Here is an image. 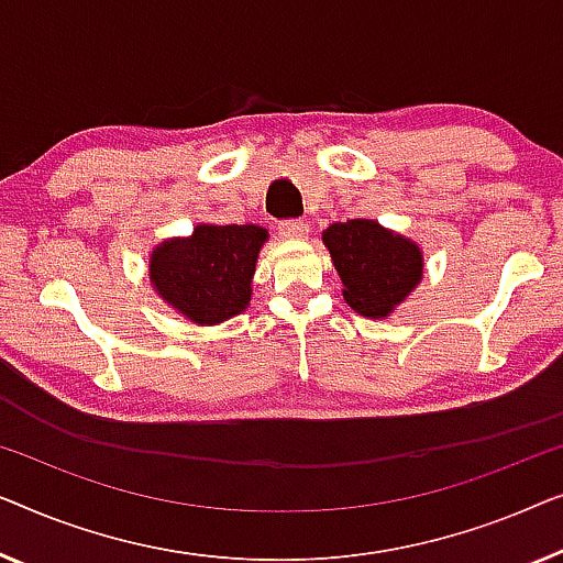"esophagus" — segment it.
I'll use <instances>...</instances> for the list:
<instances>
[{"label":"esophagus","mask_w":563,"mask_h":563,"mask_svg":"<svg viewBox=\"0 0 563 563\" xmlns=\"http://www.w3.org/2000/svg\"><path fill=\"white\" fill-rule=\"evenodd\" d=\"M278 232L283 236H288V240H303L308 234V224L303 219H285L278 224Z\"/></svg>","instance_id":"esophagus-1"}]
</instances>
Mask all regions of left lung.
Listing matches in <instances>:
<instances>
[{"label":"left lung","mask_w":563,"mask_h":563,"mask_svg":"<svg viewBox=\"0 0 563 563\" xmlns=\"http://www.w3.org/2000/svg\"><path fill=\"white\" fill-rule=\"evenodd\" d=\"M344 300L354 311L383 319L416 288L423 275L421 250L372 219H350L323 232Z\"/></svg>","instance_id":"obj_1"}]
</instances>
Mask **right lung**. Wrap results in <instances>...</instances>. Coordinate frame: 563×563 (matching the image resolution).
I'll use <instances>...</instances> for the list:
<instances>
[{"label":"right lung","mask_w":563,"mask_h":563,"mask_svg":"<svg viewBox=\"0 0 563 563\" xmlns=\"http://www.w3.org/2000/svg\"><path fill=\"white\" fill-rule=\"evenodd\" d=\"M267 232L255 224H201L150 260L157 296L196 323H221L250 303V283Z\"/></svg>","instance_id":"obj_1"}]
</instances>
